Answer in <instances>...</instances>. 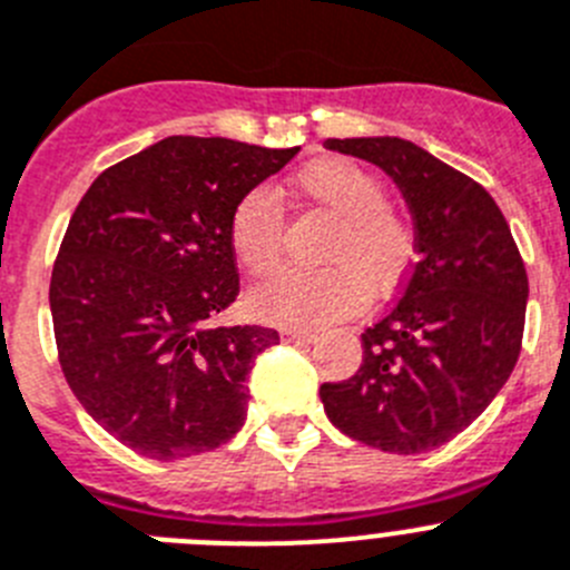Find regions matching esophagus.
I'll list each match as a JSON object with an SVG mask.
<instances>
[{
  "mask_svg": "<svg viewBox=\"0 0 570 570\" xmlns=\"http://www.w3.org/2000/svg\"><path fill=\"white\" fill-rule=\"evenodd\" d=\"M281 341H286V343H312V341H315V332L286 326V330H281Z\"/></svg>",
  "mask_w": 570,
  "mask_h": 570,
  "instance_id": "34e87169",
  "label": "esophagus"
}]
</instances>
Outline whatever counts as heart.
<instances>
[{
  "instance_id": "obj_1",
  "label": "heart",
  "mask_w": 570,
  "mask_h": 570,
  "mask_svg": "<svg viewBox=\"0 0 570 570\" xmlns=\"http://www.w3.org/2000/svg\"><path fill=\"white\" fill-rule=\"evenodd\" d=\"M295 193L312 213L335 222L317 264L326 269L295 273L258 286L249 306L261 321L281 326H323L352 317L368 292L389 297L414 261L412 224L389 207L386 184L368 167L343 156L317 158L292 176ZM229 247L253 278H273L284 266L286 218L264 189H249L229 213Z\"/></svg>"
}]
</instances>
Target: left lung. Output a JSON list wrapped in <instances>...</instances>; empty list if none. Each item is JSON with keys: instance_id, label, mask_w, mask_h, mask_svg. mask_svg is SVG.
<instances>
[{"instance_id": "8db88e82", "label": "left lung", "mask_w": 570, "mask_h": 570, "mask_svg": "<svg viewBox=\"0 0 570 570\" xmlns=\"http://www.w3.org/2000/svg\"><path fill=\"white\" fill-rule=\"evenodd\" d=\"M323 147L386 170L417 240L397 301L363 330L361 368L323 383V409L352 440L423 454L469 429L514 372L525 264L494 198L423 147L394 136L326 138Z\"/></svg>"}]
</instances>
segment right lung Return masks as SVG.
Here are the masks:
<instances>
[{"mask_svg": "<svg viewBox=\"0 0 570 570\" xmlns=\"http://www.w3.org/2000/svg\"><path fill=\"white\" fill-rule=\"evenodd\" d=\"M295 153L170 136L107 167L70 215L50 275L61 372L136 454L193 458L247 420V374L278 332L213 326L240 292L229 213Z\"/></svg>", "mask_w": 570, "mask_h": 570, "instance_id": "add662e5", "label": "right lung"}]
</instances>
